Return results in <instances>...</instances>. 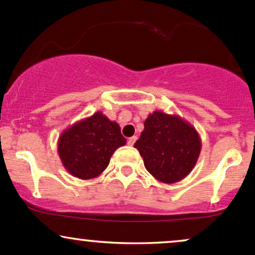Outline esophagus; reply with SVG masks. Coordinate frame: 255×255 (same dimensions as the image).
Wrapping results in <instances>:
<instances>
[{"instance_id":"1","label":"esophagus","mask_w":255,"mask_h":255,"mask_svg":"<svg viewBox=\"0 0 255 255\" xmlns=\"http://www.w3.org/2000/svg\"><path fill=\"white\" fill-rule=\"evenodd\" d=\"M135 140H136V136L135 135H133V136H130V138H128V145H134V143H135Z\"/></svg>"}]
</instances>
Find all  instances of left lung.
Here are the masks:
<instances>
[{"label":"left lung","mask_w":255,"mask_h":255,"mask_svg":"<svg viewBox=\"0 0 255 255\" xmlns=\"http://www.w3.org/2000/svg\"><path fill=\"white\" fill-rule=\"evenodd\" d=\"M134 148L148 172L162 183H176L191 173L202 150L197 129L178 115L154 111L144 122Z\"/></svg>","instance_id":"left-lung-1"}]
</instances>
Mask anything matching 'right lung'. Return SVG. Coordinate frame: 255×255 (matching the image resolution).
Instances as JSON below:
<instances>
[{"label":"right lung","mask_w":255,"mask_h":255,"mask_svg":"<svg viewBox=\"0 0 255 255\" xmlns=\"http://www.w3.org/2000/svg\"><path fill=\"white\" fill-rule=\"evenodd\" d=\"M126 141L119 123L99 111L64 129L58 138L57 151L72 176L92 179L105 171L112 154Z\"/></svg>","instance_id":"1"}]
</instances>
